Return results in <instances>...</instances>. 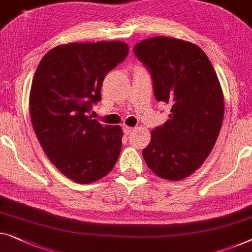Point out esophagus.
<instances>
[{"label": "esophagus", "mask_w": 252, "mask_h": 252, "mask_svg": "<svg viewBox=\"0 0 252 252\" xmlns=\"http://www.w3.org/2000/svg\"><path fill=\"white\" fill-rule=\"evenodd\" d=\"M123 129H124V133H125L126 135H129L134 130L133 127H129V126H126V125L123 127Z\"/></svg>", "instance_id": "1"}]
</instances>
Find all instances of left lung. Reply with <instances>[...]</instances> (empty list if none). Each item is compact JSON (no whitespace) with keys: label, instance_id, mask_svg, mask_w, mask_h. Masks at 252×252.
Returning a JSON list of instances; mask_svg holds the SVG:
<instances>
[{"label":"left lung","instance_id":"1","mask_svg":"<svg viewBox=\"0 0 252 252\" xmlns=\"http://www.w3.org/2000/svg\"><path fill=\"white\" fill-rule=\"evenodd\" d=\"M134 52L150 69L157 101L171 105L169 119L151 130L142 155L157 176L184 180L203 165L220 135V79L206 53L184 39L157 36L137 43Z\"/></svg>","mask_w":252,"mask_h":252}]
</instances>
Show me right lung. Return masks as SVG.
<instances>
[{
	"mask_svg": "<svg viewBox=\"0 0 252 252\" xmlns=\"http://www.w3.org/2000/svg\"><path fill=\"white\" fill-rule=\"evenodd\" d=\"M128 54L122 41L69 43L39 63L29 93L32 128L61 174L79 184L108 175L122 150L120 126H102L87 112L101 99L105 75Z\"/></svg>",
	"mask_w": 252,
	"mask_h": 252,
	"instance_id": "add662e5",
	"label": "right lung"
}]
</instances>
